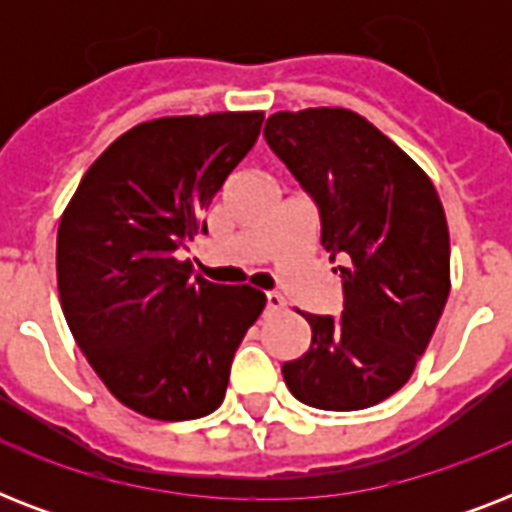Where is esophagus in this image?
<instances>
[{
    "label": "esophagus",
    "mask_w": 512,
    "mask_h": 512,
    "mask_svg": "<svg viewBox=\"0 0 512 512\" xmlns=\"http://www.w3.org/2000/svg\"><path fill=\"white\" fill-rule=\"evenodd\" d=\"M265 308H268V313L284 311V308H287V300H284L279 292H268V295H265Z\"/></svg>",
    "instance_id": "esophagus-1"
}]
</instances>
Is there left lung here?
I'll list each match as a JSON object with an SVG mask.
<instances>
[{
	"mask_svg": "<svg viewBox=\"0 0 512 512\" xmlns=\"http://www.w3.org/2000/svg\"><path fill=\"white\" fill-rule=\"evenodd\" d=\"M265 143L313 199L321 247L340 257L342 313H303L311 348L281 366L297 401L329 412L393 396L449 297V228L430 177L364 116L279 111Z\"/></svg>",
	"mask_w": 512,
	"mask_h": 512,
	"instance_id": "obj_1",
	"label": "left lung"
}]
</instances>
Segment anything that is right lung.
<instances>
[{"label": "right lung", "instance_id": "1", "mask_svg": "<svg viewBox=\"0 0 512 512\" xmlns=\"http://www.w3.org/2000/svg\"><path fill=\"white\" fill-rule=\"evenodd\" d=\"M263 127L260 111L164 116L98 156L58 228L63 316L90 366L151 420L223 404L233 353L265 308L252 287L191 279L177 252Z\"/></svg>", "mask_w": 512, "mask_h": 512}]
</instances>
